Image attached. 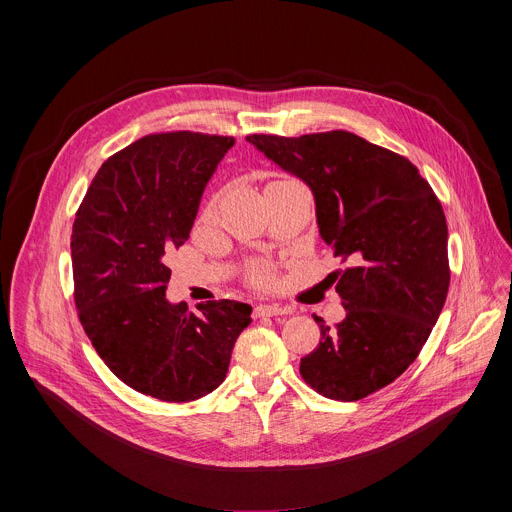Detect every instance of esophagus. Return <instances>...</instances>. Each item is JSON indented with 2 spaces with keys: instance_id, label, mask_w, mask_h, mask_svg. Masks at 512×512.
Wrapping results in <instances>:
<instances>
[{
  "instance_id": "esophagus-1",
  "label": "esophagus",
  "mask_w": 512,
  "mask_h": 512,
  "mask_svg": "<svg viewBox=\"0 0 512 512\" xmlns=\"http://www.w3.org/2000/svg\"><path fill=\"white\" fill-rule=\"evenodd\" d=\"M289 314V308L283 306H275V304H259L253 310V318H265V316H283Z\"/></svg>"
}]
</instances>
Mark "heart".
<instances>
[{"label":"heart","instance_id":"1","mask_svg":"<svg viewBox=\"0 0 512 512\" xmlns=\"http://www.w3.org/2000/svg\"><path fill=\"white\" fill-rule=\"evenodd\" d=\"M212 210H214V202H210V204L206 206L202 218H210V216H212ZM251 281H253L255 285H259V287H269V285L275 281V275H273V271H271L269 267H255V269L251 271Z\"/></svg>","mask_w":512,"mask_h":512}]
</instances>
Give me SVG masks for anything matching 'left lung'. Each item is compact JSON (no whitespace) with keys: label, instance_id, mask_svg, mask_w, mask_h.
Masks as SVG:
<instances>
[{"label":"left lung","instance_id":"8db88e82","mask_svg":"<svg viewBox=\"0 0 512 512\" xmlns=\"http://www.w3.org/2000/svg\"><path fill=\"white\" fill-rule=\"evenodd\" d=\"M316 200L320 237L348 263L334 271L346 318L320 324L300 375L320 395L358 401L407 371L450 287L448 225L427 180L403 156L350 131L247 135Z\"/></svg>","mask_w":512,"mask_h":512}]
</instances>
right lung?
<instances>
[{
    "label": "right lung",
    "mask_w": 512,
    "mask_h": 512,
    "mask_svg": "<svg viewBox=\"0 0 512 512\" xmlns=\"http://www.w3.org/2000/svg\"><path fill=\"white\" fill-rule=\"evenodd\" d=\"M235 139L194 131L154 133L111 156L72 225L79 320L127 387L168 403L212 393L227 377L251 306L233 300L170 304L168 253L192 231L198 204Z\"/></svg>",
    "instance_id": "add662e5"
}]
</instances>
